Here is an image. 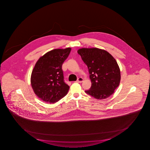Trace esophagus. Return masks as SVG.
Here are the masks:
<instances>
[{"instance_id":"esophagus-1","label":"esophagus","mask_w":150,"mask_h":150,"mask_svg":"<svg viewBox=\"0 0 150 150\" xmlns=\"http://www.w3.org/2000/svg\"><path fill=\"white\" fill-rule=\"evenodd\" d=\"M83 81V79L81 78V77H80L79 78L78 80H76V82H78V83H81Z\"/></svg>"}]
</instances>
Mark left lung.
<instances>
[{
	"label": "left lung",
	"mask_w": 150,
	"mask_h": 150,
	"mask_svg": "<svg viewBox=\"0 0 150 150\" xmlns=\"http://www.w3.org/2000/svg\"><path fill=\"white\" fill-rule=\"evenodd\" d=\"M86 64L91 86L86 93L97 99H105L119 86L121 74L115 59L108 52L100 49L81 48L78 50Z\"/></svg>",
	"instance_id": "left-lung-1"
}]
</instances>
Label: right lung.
<instances>
[{
    "label": "right lung",
    "mask_w": 150,
    "mask_h": 150,
    "mask_svg": "<svg viewBox=\"0 0 150 150\" xmlns=\"http://www.w3.org/2000/svg\"><path fill=\"white\" fill-rule=\"evenodd\" d=\"M70 48L49 51L39 59L31 76V84L36 96L47 103L58 101L68 93L62 66L71 51Z\"/></svg>",
    "instance_id": "right-lung-1"
}]
</instances>
